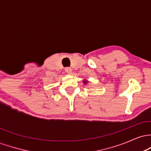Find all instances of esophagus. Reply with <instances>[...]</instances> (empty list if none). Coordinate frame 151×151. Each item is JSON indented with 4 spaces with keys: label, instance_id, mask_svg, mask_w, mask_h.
<instances>
[{
    "label": "esophagus",
    "instance_id": "34e87169",
    "mask_svg": "<svg viewBox=\"0 0 151 151\" xmlns=\"http://www.w3.org/2000/svg\"><path fill=\"white\" fill-rule=\"evenodd\" d=\"M65 72H67V74H72V68H70V67H66Z\"/></svg>",
    "mask_w": 151,
    "mask_h": 151
}]
</instances>
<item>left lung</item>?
I'll use <instances>...</instances> for the list:
<instances>
[{
	"instance_id": "left-lung-1",
	"label": "left lung",
	"mask_w": 151,
	"mask_h": 151,
	"mask_svg": "<svg viewBox=\"0 0 151 151\" xmlns=\"http://www.w3.org/2000/svg\"><path fill=\"white\" fill-rule=\"evenodd\" d=\"M83 82H84V84H86V83H87V81H86V80H84V81H83Z\"/></svg>"
}]
</instances>
